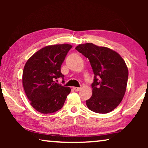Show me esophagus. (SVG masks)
Here are the masks:
<instances>
[{
  "label": "esophagus",
  "instance_id": "obj_1",
  "mask_svg": "<svg viewBox=\"0 0 148 148\" xmlns=\"http://www.w3.org/2000/svg\"><path fill=\"white\" fill-rule=\"evenodd\" d=\"M73 90L75 91V92H79L81 90V88H77V87H73Z\"/></svg>",
  "mask_w": 148,
  "mask_h": 148
}]
</instances>
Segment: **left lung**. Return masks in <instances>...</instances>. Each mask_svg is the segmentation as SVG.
Listing matches in <instances>:
<instances>
[{"label": "left lung", "instance_id": "1", "mask_svg": "<svg viewBox=\"0 0 148 148\" xmlns=\"http://www.w3.org/2000/svg\"><path fill=\"white\" fill-rule=\"evenodd\" d=\"M88 58L94 74L92 96L86 100L90 110L110 112L121 102L126 92L128 69L116 52L92 43L79 44L75 48Z\"/></svg>", "mask_w": 148, "mask_h": 148}]
</instances>
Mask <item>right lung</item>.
<instances>
[{"instance_id": "add662e5", "label": "right lung", "mask_w": 148, "mask_h": 148, "mask_svg": "<svg viewBox=\"0 0 148 148\" xmlns=\"http://www.w3.org/2000/svg\"><path fill=\"white\" fill-rule=\"evenodd\" d=\"M71 48L68 44L47 46L26 62L22 83L30 104L38 112L49 114L63 106L71 88L55 81L59 77L64 79L60 66Z\"/></svg>"}]
</instances>
